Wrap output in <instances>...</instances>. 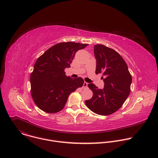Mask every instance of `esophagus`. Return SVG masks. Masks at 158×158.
I'll return each instance as SVG.
<instances>
[{"label":"esophagus","mask_w":158,"mask_h":158,"mask_svg":"<svg viewBox=\"0 0 158 158\" xmlns=\"http://www.w3.org/2000/svg\"><path fill=\"white\" fill-rule=\"evenodd\" d=\"M87 85H88V83L86 82H84V84H83V88L84 89H85L87 87Z\"/></svg>","instance_id":"esophagus-1"}]
</instances>
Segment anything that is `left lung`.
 I'll use <instances>...</instances> for the list:
<instances>
[{
  "mask_svg": "<svg viewBox=\"0 0 158 158\" xmlns=\"http://www.w3.org/2000/svg\"><path fill=\"white\" fill-rule=\"evenodd\" d=\"M94 52L96 59V74H102L104 86L101 89L93 83L89 84L87 86L93 96L85 104L97 114L110 115L117 111L129 96L132 77L125 60L114 49L96 44Z\"/></svg>",
  "mask_w": 158,
  "mask_h": 158,
  "instance_id": "obj_1",
  "label": "left lung"
}]
</instances>
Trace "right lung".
<instances>
[{
    "label": "right lung",
    "instance_id": "1",
    "mask_svg": "<svg viewBox=\"0 0 158 158\" xmlns=\"http://www.w3.org/2000/svg\"><path fill=\"white\" fill-rule=\"evenodd\" d=\"M87 45L60 42L37 59L30 81L33 101L40 109L48 113H56L64 107L69 94L83 85L82 78L67 76L64 69L71 67L76 52Z\"/></svg>",
    "mask_w": 158,
    "mask_h": 158
}]
</instances>
